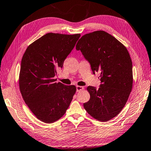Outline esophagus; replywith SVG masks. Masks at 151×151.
Masks as SVG:
<instances>
[{
	"label": "esophagus",
	"mask_w": 151,
	"mask_h": 151,
	"mask_svg": "<svg viewBox=\"0 0 151 151\" xmlns=\"http://www.w3.org/2000/svg\"><path fill=\"white\" fill-rule=\"evenodd\" d=\"M83 89V87H82V86H76L77 92L80 91H82Z\"/></svg>",
	"instance_id": "34e87169"
}]
</instances>
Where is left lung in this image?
Returning <instances> with one entry per match:
<instances>
[{"label":"left lung","instance_id":"8db88e82","mask_svg":"<svg viewBox=\"0 0 151 151\" xmlns=\"http://www.w3.org/2000/svg\"><path fill=\"white\" fill-rule=\"evenodd\" d=\"M95 74L100 87L89 86L90 99L83 104L87 113L101 122L116 117L123 109L133 86L132 62L126 47L104 31L85 34L76 45Z\"/></svg>","mask_w":151,"mask_h":151}]
</instances>
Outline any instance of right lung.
Listing matches in <instances>:
<instances>
[{
	"mask_svg": "<svg viewBox=\"0 0 151 151\" xmlns=\"http://www.w3.org/2000/svg\"><path fill=\"white\" fill-rule=\"evenodd\" d=\"M80 36L47 33L29 45L23 56L19 90L31 112L45 123L64 116L76 91L75 85L56 83L54 78Z\"/></svg>",
	"mask_w": 151,
	"mask_h": 151,
	"instance_id": "obj_1",
	"label": "right lung"
}]
</instances>
